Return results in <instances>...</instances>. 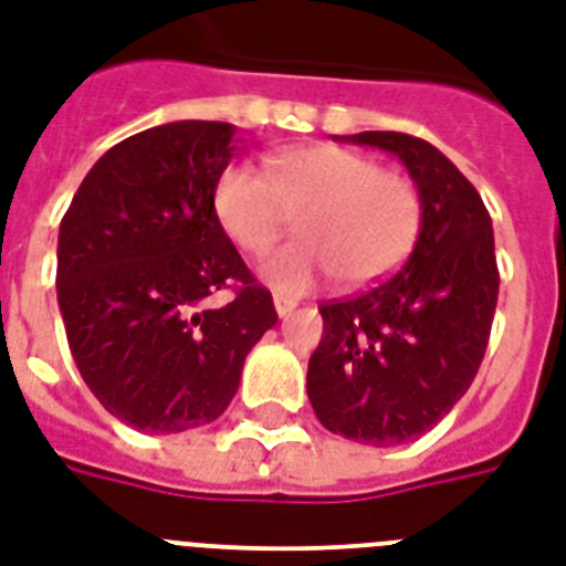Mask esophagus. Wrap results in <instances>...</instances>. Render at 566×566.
<instances>
[{
  "label": "esophagus",
  "mask_w": 566,
  "mask_h": 566,
  "mask_svg": "<svg viewBox=\"0 0 566 566\" xmlns=\"http://www.w3.org/2000/svg\"><path fill=\"white\" fill-rule=\"evenodd\" d=\"M273 305L279 317H291L293 311H296V300H291V296H279V293L273 296Z\"/></svg>",
  "instance_id": "34e87169"
}]
</instances>
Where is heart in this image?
Instances as JSON below:
<instances>
[{
  "mask_svg": "<svg viewBox=\"0 0 566 566\" xmlns=\"http://www.w3.org/2000/svg\"><path fill=\"white\" fill-rule=\"evenodd\" d=\"M266 179L231 164L213 190V211L234 243L266 252L296 217L293 240L261 264L284 293L308 291L335 270L344 284H367L411 252L420 231V196L399 172L378 170L370 155L335 144L296 146L266 158Z\"/></svg>",
  "mask_w": 566,
  "mask_h": 566,
  "instance_id": "b5f03b06",
  "label": "heart"
}]
</instances>
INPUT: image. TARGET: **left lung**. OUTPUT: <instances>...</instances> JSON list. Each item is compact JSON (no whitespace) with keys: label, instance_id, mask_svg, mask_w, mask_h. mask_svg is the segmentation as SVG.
I'll return each instance as SVG.
<instances>
[{"label":"left lung","instance_id":"8db88e82","mask_svg":"<svg viewBox=\"0 0 566 566\" xmlns=\"http://www.w3.org/2000/svg\"><path fill=\"white\" fill-rule=\"evenodd\" d=\"M396 155L417 185L420 234L402 270L319 305L308 399L335 434L396 447L438 426L473 385L500 296L491 213L447 155L402 132L346 135Z\"/></svg>","mask_w":566,"mask_h":566}]
</instances>
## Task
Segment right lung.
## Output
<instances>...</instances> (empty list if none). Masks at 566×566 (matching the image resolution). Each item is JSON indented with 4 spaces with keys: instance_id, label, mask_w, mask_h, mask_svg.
<instances>
[{
    "instance_id": "obj_1",
    "label": "right lung",
    "mask_w": 566,
    "mask_h": 566,
    "mask_svg": "<svg viewBox=\"0 0 566 566\" xmlns=\"http://www.w3.org/2000/svg\"><path fill=\"white\" fill-rule=\"evenodd\" d=\"M238 128L179 119L102 155L57 231V308L91 394L149 434L213 422L249 349L275 326L213 211ZM231 281L235 300L211 306Z\"/></svg>"
}]
</instances>
